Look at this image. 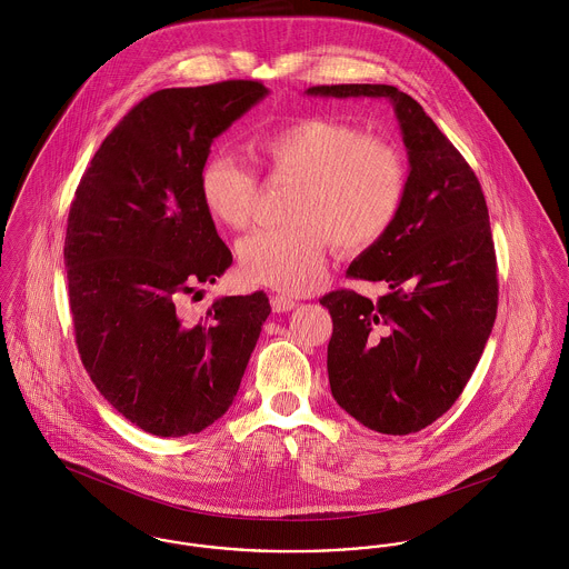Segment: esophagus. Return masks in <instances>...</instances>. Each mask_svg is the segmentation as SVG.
<instances>
[{
	"label": "esophagus",
	"instance_id": "obj_1",
	"mask_svg": "<svg viewBox=\"0 0 569 569\" xmlns=\"http://www.w3.org/2000/svg\"><path fill=\"white\" fill-rule=\"evenodd\" d=\"M270 308H272V312H290V310L297 308V301L286 297V295H272L270 297Z\"/></svg>",
	"mask_w": 569,
	"mask_h": 569
}]
</instances>
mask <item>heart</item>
<instances>
[{"label": "heart", "instance_id": "1", "mask_svg": "<svg viewBox=\"0 0 569 569\" xmlns=\"http://www.w3.org/2000/svg\"><path fill=\"white\" fill-rule=\"evenodd\" d=\"M251 157L272 177L299 183L279 229H261L240 242L242 274L299 295L318 283L329 242L345 253L376 247L395 224L408 191L403 154L388 141L331 118H299L261 132ZM254 177L229 154H209L198 170L204 211L222 227L244 229L253 211Z\"/></svg>", "mask_w": 569, "mask_h": 569}]
</instances>
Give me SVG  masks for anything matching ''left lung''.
<instances>
[{
  "mask_svg": "<svg viewBox=\"0 0 569 569\" xmlns=\"http://www.w3.org/2000/svg\"><path fill=\"white\" fill-rule=\"evenodd\" d=\"M310 96L383 98L408 150L403 207L347 274L383 281L373 303L353 290L320 299L333 320L331 395L362 426L412 435L442 417L471 378L498 315V261L478 177L426 116L390 84H318Z\"/></svg>",
  "mask_w": 569,
  "mask_h": 569,
  "instance_id": "obj_1",
  "label": "left lung"
}]
</instances>
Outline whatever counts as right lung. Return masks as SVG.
Masks as SVG:
<instances>
[{
	"mask_svg": "<svg viewBox=\"0 0 569 569\" xmlns=\"http://www.w3.org/2000/svg\"><path fill=\"white\" fill-rule=\"evenodd\" d=\"M268 89L259 80L161 89L113 128L69 207L64 268L80 360L102 397L154 437L196 435L240 388L270 303H179L233 261L198 196L211 141Z\"/></svg>",
	"mask_w": 569,
	"mask_h": 569,
	"instance_id": "1",
	"label": "right lung"
}]
</instances>
